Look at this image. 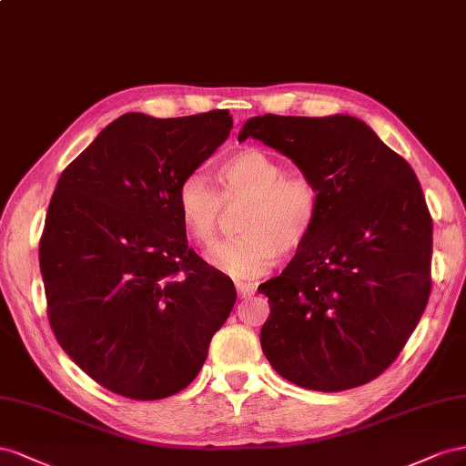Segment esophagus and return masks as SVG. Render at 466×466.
Here are the masks:
<instances>
[{"instance_id": "34e87169", "label": "esophagus", "mask_w": 466, "mask_h": 466, "mask_svg": "<svg viewBox=\"0 0 466 466\" xmlns=\"http://www.w3.org/2000/svg\"><path fill=\"white\" fill-rule=\"evenodd\" d=\"M236 292H238V297H240V299H249L251 295H256V287L251 285V283H240V281H238L236 283Z\"/></svg>"}]
</instances>
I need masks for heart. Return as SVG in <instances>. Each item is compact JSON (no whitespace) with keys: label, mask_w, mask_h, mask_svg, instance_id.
Here are the masks:
<instances>
[{"label":"heart","mask_w":466,"mask_h":466,"mask_svg":"<svg viewBox=\"0 0 466 466\" xmlns=\"http://www.w3.org/2000/svg\"><path fill=\"white\" fill-rule=\"evenodd\" d=\"M218 191L203 174L185 176L176 193L177 215L191 240L210 248L222 203L246 201L238 230L210 251V263L238 279L268 273L281 254L309 242L320 215V189L309 176H285L273 156L258 148L236 152L217 167Z\"/></svg>","instance_id":"b5f03b06"}]
</instances>
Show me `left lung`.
Listing matches in <instances>:
<instances>
[{
    "mask_svg": "<svg viewBox=\"0 0 466 466\" xmlns=\"http://www.w3.org/2000/svg\"><path fill=\"white\" fill-rule=\"evenodd\" d=\"M246 138L320 189L309 242L258 287L271 307L261 350L302 389L361 387L390 367L430 300L433 222L414 169L350 115L254 116Z\"/></svg>",
    "mask_w": 466,
    "mask_h": 466,
    "instance_id": "obj_1",
    "label": "left lung"
}]
</instances>
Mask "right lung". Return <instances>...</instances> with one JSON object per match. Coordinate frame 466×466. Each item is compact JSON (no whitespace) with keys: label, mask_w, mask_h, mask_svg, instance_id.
Masks as SVG:
<instances>
[{"label":"right lung","mask_w":466,"mask_h":466,"mask_svg":"<svg viewBox=\"0 0 466 466\" xmlns=\"http://www.w3.org/2000/svg\"><path fill=\"white\" fill-rule=\"evenodd\" d=\"M230 128L224 109L127 113L62 171L38 244L48 322L103 389L132 400L183 390L232 312L234 283L189 248L176 207L179 181Z\"/></svg>","instance_id":"add662e5"}]
</instances>
